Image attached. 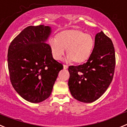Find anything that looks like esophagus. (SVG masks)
Here are the masks:
<instances>
[{
	"label": "esophagus",
	"instance_id": "1",
	"mask_svg": "<svg viewBox=\"0 0 127 127\" xmlns=\"http://www.w3.org/2000/svg\"><path fill=\"white\" fill-rule=\"evenodd\" d=\"M64 69L68 68V65H64Z\"/></svg>",
	"mask_w": 127,
	"mask_h": 127
}]
</instances>
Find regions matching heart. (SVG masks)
I'll list each match as a JSON object with an SVG mask.
<instances>
[{"label":"heart","mask_w":127,"mask_h":127,"mask_svg":"<svg viewBox=\"0 0 127 127\" xmlns=\"http://www.w3.org/2000/svg\"><path fill=\"white\" fill-rule=\"evenodd\" d=\"M55 38L48 41L53 57L57 60H60L66 50L67 60H72L74 64L86 61L95 45V40L91 34L78 29L64 30L59 32Z\"/></svg>","instance_id":"b5f03b06"}]
</instances>
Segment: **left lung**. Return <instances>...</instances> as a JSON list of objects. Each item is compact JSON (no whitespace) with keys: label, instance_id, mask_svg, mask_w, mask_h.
Listing matches in <instances>:
<instances>
[{"label":"left lung","instance_id":"obj_1","mask_svg":"<svg viewBox=\"0 0 127 127\" xmlns=\"http://www.w3.org/2000/svg\"><path fill=\"white\" fill-rule=\"evenodd\" d=\"M115 63L112 41L103 31L98 32L87 62L68 67V85L72 96L83 103H92L99 98L112 81Z\"/></svg>","mask_w":127,"mask_h":127}]
</instances>
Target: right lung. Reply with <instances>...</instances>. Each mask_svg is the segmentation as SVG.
<instances>
[{
    "mask_svg": "<svg viewBox=\"0 0 127 127\" xmlns=\"http://www.w3.org/2000/svg\"><path fill=\"white\" fill-rule=\"evenodd\" d=\"M51 33L47 26H30L12 41L7 53L10 80L16 91L37 103L50 96L63 65L53 58L46 43Z\"/></svg>",
    "mask_w": 127,
    "mask_h": 127,
    "instance_id": "right-lung-1",
    "label": "right lung"
}]
</instances>
